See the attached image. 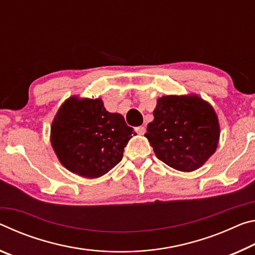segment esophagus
I'll use <instances>...</instances> for the list:
<instances>
[{"label":"esophagus","instance_id":"esophagus-1","mask_svg":"<svg viewBox=\"0 0 255 255\" xmlns=\"http://www.w3.org/2000/svg\"><path fill=\"white\" fill-rule=\"evenodd\" d=\"M135 131L139 133V134H144L145 133V127L144 125H141V127H137L136 128H135Z\"/></svg>","mask_w":255,"mask_h":255}]
</instances>
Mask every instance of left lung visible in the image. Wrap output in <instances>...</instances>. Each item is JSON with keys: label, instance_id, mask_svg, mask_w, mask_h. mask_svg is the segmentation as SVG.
I'll return each instance as SVG.
<instances>
[{"label": "left lung", "instance_id": "obj_1", "mask_svg": "<svg viewBox=\"0 0 255 255\" xmlns=\"http://www.w3.org/2000/svg\"><path fill=\"white\" fill-rule=\"evenodd\" d=\"M144 136L158 159L190 173L204 165L218 147V116L209 103L195 94L162 96L157 99L153 121Z\"/></svg>", "mask_w": 255, "mask_h": 255}]
</instances>
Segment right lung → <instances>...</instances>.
Wrapping results in <instances>:
<instances>
[{"instance_id":"right-lung-1","label":"right lung","mask_w":255,"mask_h":255,"mask_svg":"<svg viewBox=\"0 0 255 255\" xmlns=\"http://www.w3.org/2000/svg\"><path fill=\"white\" fill-rule=\"evenodd\" d=\"M136 133L119 113L106 111L100 98L71 96L58 108L51 127V144L71 173L98 178L122 160Z\"/></svg>"}]
</instances>
